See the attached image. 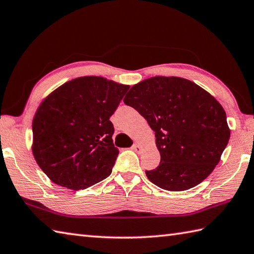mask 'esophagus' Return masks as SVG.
Instances as JSON below:
<instances>
[{"instance_id":"obj_1","label":"esophagus","mask_w":254,"mask_h":254,"mask_svg":"<svg viewBox=\"0 0 254 254\" xmlns=\"http://www.w3.org/2000/svg\"><path fill=\"white\" fill-rule=\"evenodd\" d=\"M132 149L133 150H135V152L136 153H141L142 152V147L141 146H139V145L137 144V143H135V144H133V146H132Z\"/></svg>"}]
</instances>
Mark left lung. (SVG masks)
<instances>
[{
    "label": "left lung",
    "instance_id": "8db88e82",
    "mask_svg": "<svg viewBox=\"0 0 254 254\" xmlns=\"http://www.w3.org/2000/svg\"><path fill=\"white\" fill-rule=\"evenodd\" d=\"M124 104L155 131L160 164L146 176L168 191H185L212 174L230 137L222 105L191 80L155 76L134 85Z\"/></svg>",
    "mask_w": 254,
    "mask_h": 254
}]
</instances>
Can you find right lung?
<instances>
[{"mask_svg":"<svg viewBox=\"0 0 254 254\" xmlns=\"http://www.w3.org/2000/svg\"><path fill=\"white\" fill-rule=\"evenodd\" d=\"M128 88L84 76L46 97L32 120V154L51 181L84 190L110 176L119 154L110 117Z\"/></svg>","mask_w":254,"mask_h":254,"instance_id":"right-lung-1","label":"right lung"}]
</instances>
